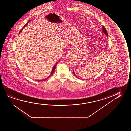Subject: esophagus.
Instances as JSON below:
<instances>
[{"label":"esophagus","instance_id":"obj_1","mask_svg":"<svg viewBox=\"0 0 131 131\" xmlns=\"http://www.w3.org/2000/svg\"><path fill=\"white\" fill-rule=\"evenodd\" d=\"M73 53L72 52V51H68V52H67L66 54V57L67 58H71L72 57V56L73 55Z\"/></svg>","mask_w":131,"mask_h":131}]
</instances>
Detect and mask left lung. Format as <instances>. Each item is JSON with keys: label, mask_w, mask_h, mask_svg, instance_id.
<instances>
[{"label": "left lung", "mask_w": 131, "mask_h": 131, "mask_svg": "<svg viewBox=\"0 0 131 131\" xmlns=\"http://www.w3.org/2000/svg\"><path fill=\"white\" fill-rule=\"evenodd\" d=\"M102 32H103L104 33V34H105L106 35V36H107L108 37V34H107V31H106V29H105V28L103 26H102ZM73 74L75 76V77H77V78H79V77H77V76L76 75H75V72H74V70H73Z\"/></svg>", "instance_id": "1"}]
</instances>
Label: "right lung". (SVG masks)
Listing matches in <instances>:
<instances>
[{
    "label": "right lung",
    "instance_id": "1",
    "mask_svg": "<svg viewBox=\"0 0 131 131\" xmlns=\"http://www.w3.org/2000/svg\"><path fill=\"white\" fill-rule=\"evenodd\" d=\"M30 21H31V20H29V22H27V23H26V24H25V25H24V26L23 27V28L20 30V32H19V34H20V32H21L22 31V30L23 29H24L25 28V27H26V26H27V25L28 24V23H29V22ZM59 62V60H58V61L56 62V64H55L54 65V66H53V68H52V71H51V73H50V75H49V77H47V78H45V79H42V80H37L36 81H46V80H47V79H49L50 77L51 76V75H53V73H54V71H55V69H56V65H57V64L58 63V62Z\"/></svg>",
    "mask_w": 131,
    "mask_h": 131
}]
</instances>
